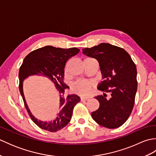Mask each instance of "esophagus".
Listing matches in <instances>:
<instances>
[{"mask_svg": "<svg viewBox=\"0 0 156 156\" xmlns=\"http://www.w3.org/2000/svg\"><path fill=\"white\" fill-rule=\"evenodd\" d=\"M89 100V98L88 97H81V101H88Z\"/></svg>", "mask_w": 156, "mask_h": 156, "instance_id": "esophagus-1", "label": "esophagus"}]
</instances>
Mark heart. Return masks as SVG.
I'll return each mask as SVG.
<instances>
[{"instance_id": "1", "label": "heart", "mask_w": 156, "mask_h": 156, "mask_svg": "<svg viewBox=\"0 0 156 156\" xmlns=\"http://www.w3.org/2000/svg\"><path fill=\"white\" fill-rule=\"evenodd\" d=\"M92 82L86 80H78L72 85L73 90L82 96H87L90 93Z\"/></svg>"}]
</instances>
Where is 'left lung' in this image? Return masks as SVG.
Returning <instances> with one entry per match:
<instances>
[{
  "mask_svg": "<svg viewBox=\"0 0 156 156\" xmlns=\"http://www.w3.org/2000/svg\"><path fill=\"white\" fill-rule=\"evenodd\" d=\"M82 54L97 59L102 74L98 89L104 92L94 97L100 106L92 112V119L108 129L120 127L127 120L135 103L136 66L125 49L106 43L82 49ZM107 93L110 94L109 99L105 98Z\"/></svg>",
  "mask_w": 156,
  "mask_h": 156,
  "instance_id": "obj_1",
  "label": "left lung"
}]
</instances>
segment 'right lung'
<instances>
[{
  "label": "right lung",
  "instance_id": "obj_1",
  "mask_svg": "<svg viewBox=\"0 0 156 156\" xmlns=\"http://www.w3.org/2000/svg\"><path fill=\"white\" fill-rule=\"evenodd\" d=\"M79 51L80 49L76 48L62 49L48 45L31 52L23 62L19 73L20 93L32 121L42 129L55 132L66 127L71 120L74 106L80 101V97L76 94L64 97L65 90L69 87L63 81L66 62ZM32 75L48 77L59 92V112L54 120L44 122L37 119L31 113L28 107L23 93V82Z\"/></svg>",
  "mask_w": 156,
  "mask_h": 156
}]
</instances>
